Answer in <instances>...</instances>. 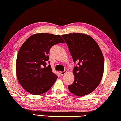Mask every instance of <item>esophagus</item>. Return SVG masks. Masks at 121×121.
I'll use <instances>...</instances> for the list:
<instances>
[{
	"label": "esophagus",
	"instance_id": "34e87169",
	"mask_svg": "<svg viewBox=\"0 0 121 121\" xmlns=\"http://www.w3.org/2000/svg\"><path fill=\"white\" fill-rule=\"evenodd\" d=\"M66 73H67V71H63V72H61L60 74H61V75H64L65 74H66Z\"/></svg>",
	"mask_w": 121,
	"mask_h": 121
}]
</instances>
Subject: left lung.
Masks as SVG:
<instances>
[{"label":"left lung","mask_w":121,"mask_h":121,"mask_svg":"<svg viewBox=\"0 0 121 121\" xmlns=\"http://www.w3.org/2000/svg\"><path fill=\"white\" fill-rule=\"evenodd\" d=\"M69 48L74 63V81L68 86L69 91L84 96L96 89L102 79L104 59L96 41L84 33H73L62 35Z\"/></svg>","instance_id":"1"}]
</instances>
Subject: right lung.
<instances>
[{"label": "right lung", "instance_id": "right-lung-1", "mask_svg": "<svg viewBox=\"0 0 121 121\" xmlns=\"http://www.w3.org/2000/svg\"><path fill=\"white\" fill-rule=\"evenodd\" d=\"M64 41L60 35L40 33L31 35L21 46L17 56L16 73L19 83L27 92L41 95L53 86L58 77L47 62L50 48Z\"/></svg>", "mask_w": 121, "mask_h": 121}]
</instances>
